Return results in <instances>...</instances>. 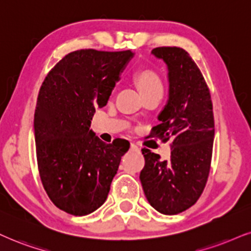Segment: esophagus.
<instances>
[{
    "instance_id": "obj_1",
    "label": "esophagus",
    "mask_w": 251,
    "mask_h": 251,
    "mask_svg": "<svg viewBox=\"0 0 251 251\" xmlns=\"http://www.w3.org/2000/svg\"><path fill=\"white\" fill-rule=\"evenodd\" d=\"M130 149H131L132 151H138V150H140V148H138L137 145H136L135 143H131V144H130Z\"/></svg>"
}]
</instances>
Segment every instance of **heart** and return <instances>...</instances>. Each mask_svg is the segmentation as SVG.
I'll return each mask as SVG.
<instances>
[{
	"label": "heart",
	"instance_id": "heart-1",
	"mask_svg": "<svg viewBox=\"0 0 251 251\" xmlns=\"http://www.w3.org/2000/svg\"><path fill=\"white\" fill-rule=\"evenodd\" d=\"M138 86H140L142 93H149L153 91H162L163 85L160 81L159 76L152 70H142L136 75Z\"/></svg>",
	"mask_w": 251,
	"mask_h": 251
}]
</instances>
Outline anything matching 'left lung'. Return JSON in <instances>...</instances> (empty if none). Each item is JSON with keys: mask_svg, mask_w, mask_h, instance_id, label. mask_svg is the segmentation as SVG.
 Returning a JSON list of instances; mask_svg holds the SVG:
<instances>
[{"mask_svg": "<svg viewBox=\"0 0 251 251\" xmlns=\"http://www.w3.org/2000/svg\"><path fill=\"white\" fill-rule=\"evenodd\" d=\"M168 67L169 99L151 137L172 138L171 157L142 149L145 165L140 179L156 211L175 215L197 202L206 186L214 141V116L209 89L197 64L184 49L163 46L151 51Z\"/></svg>", "mask_w": 251, "mask_h": 251, "instance_id": "obj_1", "label": "left lung"}]
</instances>
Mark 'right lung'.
<instances>
[{
	"label": "right lung",
	"instance_id": "right-lung-1",
	"mask_svg": "<svg viewBox=\"0 0 251 251\" xmlns=\"http://www.w3.org/2000/svg\"><path fill=\"white\" fill-rule=\"evenodd\" d=\"M134 52L93 49L66 54L49 72L35 110V142L40 179L61 211L91 214L103 205L128 141L102 142L91 128L107 104Z\"/></svg>",
	"mask_w": 251,
	"mask_h": 251
}]
</instances>
